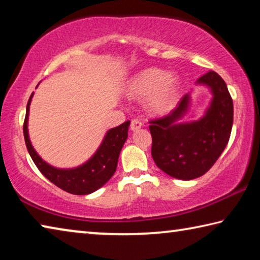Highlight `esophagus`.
I'll return each mask as SVG.
<instances>
[{
    "mask_svg": "<svg viewBox=\"0 0 260 260\" xmlns=\"http://www.w3.org/2000/svg\"><path fill=\"white\" fill-rule=\"evenodd\" d=\"M141 127H142V122H141V120L133 119L131 121V129L132 131H138L139 128H141Z\"/></svg>",
    "mask_w": 260,
    "mask_h": 260,
    "instance_id": "esophagus-1",
    "label": "esophagus"
}]
</instances>
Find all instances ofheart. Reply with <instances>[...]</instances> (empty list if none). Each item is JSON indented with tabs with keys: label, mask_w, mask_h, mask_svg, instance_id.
I'll use <instances>...</instances> for the list:
<instances>
[{
	"label": "heart",
	"mask_w": 260,
	"mask_h": 260,
	"mask_svg": "<svg viewBox=\"0 0 260 260\" xmlns=\"http://www.w3.org/2000/svg\"><path fill=\"white\" fill-rule=\"evenodd\" d=\"M179 80L160 69L151 68L141 71L131 79L127 91L132 98L151 96L149 107L156 113H165L173 107L178 93Z\"/></svg>",
	"instance_id": "1"
}]
</instances>
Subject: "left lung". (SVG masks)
<instances>
[{
	"label": "left lung",
	"mask_w": 260,
	"mask_h": 260,
	"mask_svg": "<svg viewBox=\"0 0 260 260\" xmlns=\"http://www.w3.org/2000/svg\"><path fill=\"white\" fill-rule=\"evenodd\" d=\"M197 83L208 86L213 95L203 118L179 124L190 102L187 94L170 114L149 121L156 165L170 177L181 180L196 179L208 172L225 150L233 126V100L222 78L210 71Z\"/></svg>",
	"instance_id": "left-lung-1"
}]
</instances>
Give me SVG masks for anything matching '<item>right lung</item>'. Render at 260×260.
<instances>
[{"instance_id": "1", "label": "right lung", "mask_w": 260, "mask_h": 260, "mask_svg": "<svg viewBox=\"0 0 260 260\" xmlns=\"http://www.w3.org/2000/svg\"><path fill=\"white\" fill-rule=\"evenodd\" d=\"M32 98L33 93L28 100L27 107H26V116L23 126L24 138L29 155L32 157L34 164L40 170V172L55 186L70 193H73V195H87V193L98 190L99 188L107 183L117 170L118 158H119L121 148L128 136V126L131 121L127 120L124 124L108 131L98 151L83 165L71 170L56 169L43 161L30 144L27 121Z\"/></svg>"}]
</instances>
